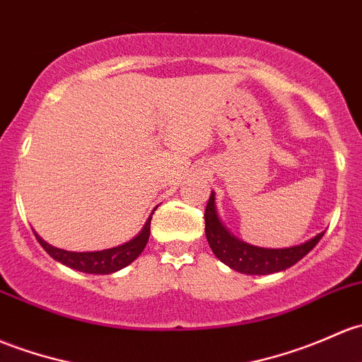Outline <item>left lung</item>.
Returning <instances> with one entry per match:
<instances>
[{
    "label": "left lung",
    "mask_w": 362,
    "mask_h": 362,
    "mask_svg": "<svg viewBox=\"0 0 362 362\" xmlns=\"http://www.w3.org/2000/svg\"><path fill=\"white\" fill-rule=\"evenodd\" d=\"M204 223H206L204 232H206L208 245H210L215 257L226 265H229L230 269H234V271L251 274V276L253 274L255 276H265V274H274L293 267L325 235V232H321V234H317L310 241L303 243V245L283 250L257 248V246L246 245V243L235 239L222 226L215 210V194L213 192L210 199H208L206 210H204Z\"/></svg>",
    "instance_id": "left-lung-1"
}]
</instances>
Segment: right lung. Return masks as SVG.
<instances>
[{
	"label": "right lung",
	"instance_id": "right-lung-1",
	"mask_svg": "<svg viewBox=\"0 0 362 362\" xmlns=\"http://www.w3.org/2000/svg\"><path fill=\"white\" fill-rule=\"evenodd\" d=\"M151 218L146 222V227H144L142 232H140L135 239H132L130 243H124V245L116 246V248L104 250V251L76 253V251L53 248V246L48 245V243H45L37 234H36V239L52 258H55V260L60 262V264L67 265V267L76 269V271H81V272H88V274H111V272L119 271V269L127 267L128 264H132V262L142 253L151 235Z\"/></svg>",
	"mask_w": 362,
	"mask_h": 362
}]
</instances>
